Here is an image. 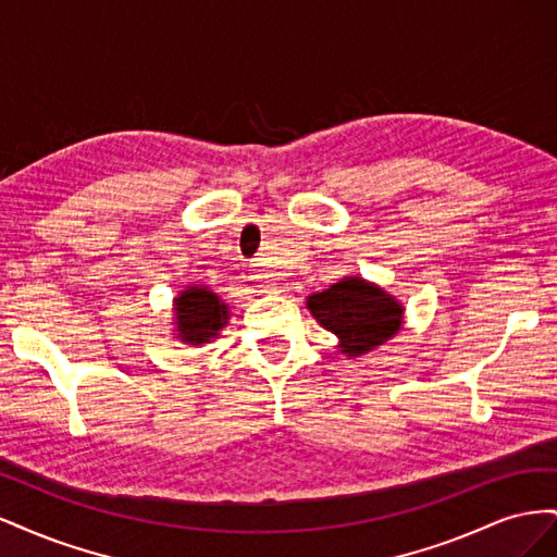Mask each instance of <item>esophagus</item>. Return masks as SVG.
Returning <instances> with one entry per match:
<instances>
[{"label": "esophagus", "instance_id": "1", "mask_svg": "<svg viewBox=\"0 0 557 557\" xmlns=\"http://www.w3.org/2000/svg\"><path fill=\"white\" fill-rule=\"evenodd\" d=\"M250 278L256 281L260 288H264V290H272V288H276V283H274V276L267 272L264 269V264L262 262H256L250 267Z\"/></svg>", "mask_w": 557, "mask_h": 557}]
</instances>
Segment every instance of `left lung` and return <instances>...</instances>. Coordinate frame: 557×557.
Segmentation results:
<instances>
[{
  "label": "left lung",
  "instance_id": "8db88e82",
  "mask_svg": "<svg viewBox=\"0 0 557 557\" xmlns=\"http://www.w3.org/2000/svg\"><path fill=\"white\" fill-rule=\"evenodd\" d=\"M307 309L327 332L336 334L348 358H358L395 336L404 315L393 295L360 276H346L327 290L309 295Z\"/></svg>",
  "mask_w": 557,
  "mask_h": 557
}]
</instances>
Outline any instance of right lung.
Segmentation results:
<instances>
[{
    "label": "right lung",
    "instance_id": "add662e5",
    "mask_svg": "<svg viewBox=\"0 0 557 557\" xmlns=\"http://www.w3.org/2000/svg\"><path fill=\"white\" fill-rule=\"evenodd\" d=\"M227 305L207 285H190L174 299V325L183 344H209L227 325Z\"/></svg>",
    "mask_w": 557,
    "mask_h": 557
}]
</instances>
